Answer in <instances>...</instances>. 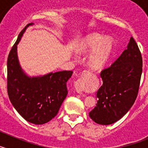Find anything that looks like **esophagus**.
<instances>
[{"label":"esophagus","mask_w":148,"mask_h":148,"mask_svg":"<svg viewBox=\"0 0 148 148\" xmlns=\"http://www.w3.org/2000/svg\"><path fill=\"white\" fill-rule=\"evenodd\" d=\"M90 73V72L89 71V70H84V71L83 72V74H84V73ZM74 87H75V91H76L78 93H82V92H83V86H82V82L80 79L75 82Z\"/></svg>","instance_id":"1"}]
</instances>
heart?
<instances>
[{"label":"heart","mask_w":148,"mask_h":148,"mask_svg":"<svg viewBox=\"0 0 148 148\" xmlns=\"http://www.w3.org/2000/svg\"><path fill=\"white\" fill-rule=\"evenodd\" d=\"M114 40L112 37L104 38L99 33H92L86 36L77 47V52L80 54H87V62L95 69L102 68L108 62L114 49Z\"/></svg>","instance_id":"b5f03b06"}]
</instances>
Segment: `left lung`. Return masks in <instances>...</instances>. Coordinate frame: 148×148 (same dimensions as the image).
I'll return each mask as SVG.
<instances>
[{"label":"left lung","instance_id":"8db88e82","mask_svg":"<svg viewBox=\"0 0 148 148\" xmlns=\"http://www.w3.org/2000/svg\"><path fill=\"white\" fill-rule=\"evenodd\" d=\"M142 73V58L133 38L121 56L101 73L103 84L97 92V104L89 113L99 125L121 119L135 102Z\"/></svg>","mask_w":148,"mask_h":148}]
</instances>
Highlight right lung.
Returning <instances> with one entry per match:
<instances>
[{"label": "right lung", "mask_w": 148, "mask_h": 148, "mask_svg": "<svg viewBox=\"0 0 148 148\" xmlns=\"http://www.w3.org/2000/svg\"><path fill=\"white\" fill-rule=\"evenodd\" d=\"M31 23L18 35L7 60V92L12 104L27 121L43 125L58 114L67 95L66 82L73 71L49 73L40 76H29L18 61L17 46Z\"/></svg>", "instance_id": "right-lung-1"}]
</instances>
